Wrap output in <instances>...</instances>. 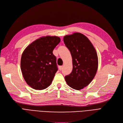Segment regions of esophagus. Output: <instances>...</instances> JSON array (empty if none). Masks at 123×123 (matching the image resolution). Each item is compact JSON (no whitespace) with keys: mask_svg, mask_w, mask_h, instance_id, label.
Instances as JSON below:
<instances>
[{"mask_svg":"<svg viewBox=\"0 0 123 123\" xmlns=\"http://www.w3.org/2000/svg\"><path fill=\"white\" fill-rule=\"evenodd\" d=\"M58 68H59V70L61 71L62 70V66H59Z\"/></svg>","mask_w":123,"mask_h":123,"instance_id":"esophagus-1","label":"esophagus"}]
</instances>
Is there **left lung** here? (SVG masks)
Segmentation results:
<instances>
[{"mask_svg":"<svg viewBox=\"0 0 123 123\" xmlns=\"http://www.w3.org/2000/svg\"><path fill=\"white\" fill-rule=\"evenodd\" d=\"M63 41L72 57L73 70L65 76L67 84L79 90L89 85L97 72L98 57L95 48L88 38L80 33L63 37Z\"/></svg>","mask_w":123,"mask_h":123,"instance_id":"obj_1","label":"left lung"}]
</instances>
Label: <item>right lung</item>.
Instances as JSON below:
<instances>
[{"instance_id": "obj_1", "label": "right lung", "mask_w": 123, "mask_h": 123, "mask_svg": "<svg viewBox=\"0 0 123 123\" xmlns=\"http://www.w3.org/2000/svg\"><path fill=\"white\" fill-rule=\"evenodd\" d=\"M61 42L57 36L42 37L33 42L23 51L21 68L27 84L36 90L49 86L58 68L52 51Z\"/></svg>"}]
</instances>
